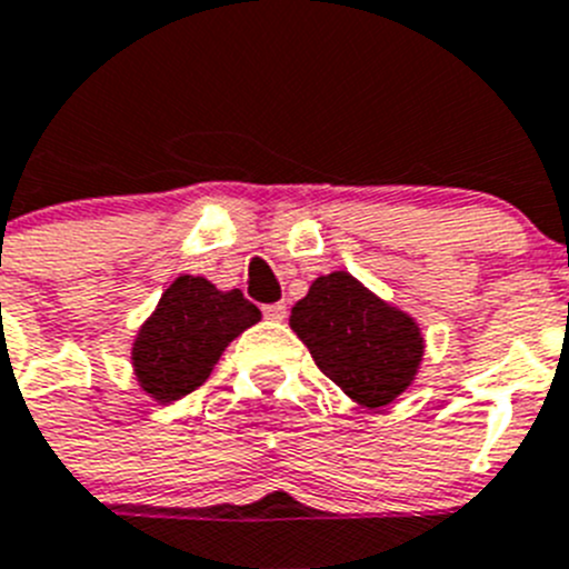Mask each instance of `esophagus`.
Here are the masks:
<instances>
[{
	"instance_id": "34e87169",
	"label": "esophagus",
	"mask_w": 569,
	"mask_h": 569,
	"mask_svg": "<svg viewBox=\"0 0 569 569\" xmlns=\"http://www.w3.org/2000/svg\"><path fill=\"white\" fill-rule=\"evenodd\" d=\"M263 315H266V320H283L286 317V303H269V306H263Z\"/></svg>"
}]
</instances>
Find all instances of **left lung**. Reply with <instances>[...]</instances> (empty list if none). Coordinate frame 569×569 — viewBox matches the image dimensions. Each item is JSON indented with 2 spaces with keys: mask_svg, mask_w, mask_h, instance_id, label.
I'll use <instances>...</instances> for the list:
<instances>
[{
  "mask_svg": "<svg viewBox=\"0 0 569 569\" xmlns=\"http://www.w3.org/2000/svg\"><path fill=\"white\" fill-rule=\"evenodd\" d=\"M289 326L329 380L366 408H382L413 382L425 355L417 320L348 272L322 274L297 300Z\"/></svg>",
  "mask_w": 569,
  "mask_h": 569,
  "instance_id": "obj_1",
  "label": "left lung"
}]
</instances>
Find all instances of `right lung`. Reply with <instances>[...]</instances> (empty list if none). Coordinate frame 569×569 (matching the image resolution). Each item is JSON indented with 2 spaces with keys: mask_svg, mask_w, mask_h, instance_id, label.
<instances>
[{
  "mask_svg": "<svg viewBox=\"0 0 569 569\" xmlns=\"http://www.w3.org/2000/svg\"><path fill=\"white\" fill-rule=\"evenodd\" d=\"M258 320L260 309L240 289L221 291L207 278L181 274L132 342L138 386L161 406L187 397L207 382L223 348Z\"/></svg>",
  "mask_w": 569,
  "mask_h": 569,
  "instance_id": "obj_1",
  "label": "right lung"
}]
</instances>
